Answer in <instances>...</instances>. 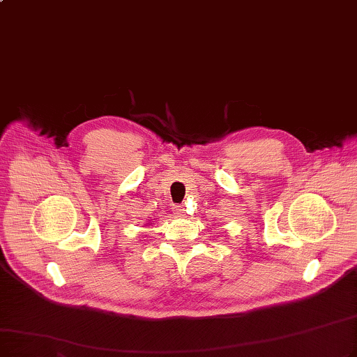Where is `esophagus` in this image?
<instances>
[{"mask_svg": "<svg viewBox=\"0 0 357 357\" xmlns=\"http://www.w3.org/2000/svg\"><path fill=\"white\" fill-rule=\"evenodd\" d=\"M174 211H175V215H178V216H183V215L187 213L185 206H182V204H178V206H175Z\"/></svg>", "mask_w": 357, "mask_h": 357, "instance_id": "obj_1", "label": "esophagus"}]
</instances>
